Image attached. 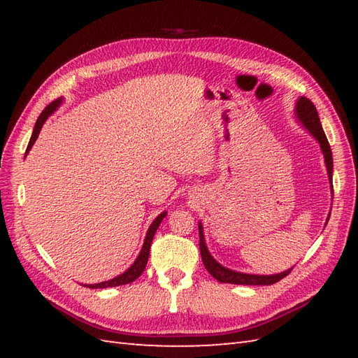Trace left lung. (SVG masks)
Instances as JSON below:
<instances>
[{
    "label": "left lung",
    "instance_id": "obj_1",
    "mask_svg": "<svg viewBox=\"0 0 358 358\" xmlns=\"http://www.w3.org/2000/svg\"><path fill=\"white\" fill-rule=\"evenodd\" d=\"M295 113H296V118L301 121V124L308 129L309 134L313 135L318 143H320V148H322L323 157H324V163H326V171H328L329 183L332 187V163H334L332 152H331L328 138H326V135L323 132L320 118H318V113H317L314 103L308 100V98H305V96L299 98V101H296V104H295ZM328 220H329V217H328ZM199 232H200V252H201V260H203L204 268L208 269V272L212 277L218 281H222V283L249 285V286L250 285H254V286L273 285V283H277V281H280L281 278H285L287 273L292 271V268H291L281 273H273V275H254V273H243V272L227 269V268H224V266L220 264L208 250L206 241H204L201 223H199Z\"/></svg>",
    "mask_w": 358,
    "mask_h": 358
}]
</instances>
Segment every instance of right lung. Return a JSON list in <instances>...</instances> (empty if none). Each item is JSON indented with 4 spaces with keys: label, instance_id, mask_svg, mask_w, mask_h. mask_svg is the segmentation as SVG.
Segmentation results:
<instances>
[{
    "label": "right lung",
    "instance_id": "right-lung-1",
    "mask_svg": "<svg viewBox=\"0 0 358 358\" xmlns=\"http://www.w3.org/2000/svg\"><path fill=\"white\" fill-rule=\"evenodd\" d=\"M62 103H63L62 98H58V100L52 101V103L48 106V108H45V109L40 113V117H38L36 123H35L32 136H30V141H29V144H27L26 155L29 154V150L32 149L34 143H35L36 138H38V135H40V131H41V127H43V124H44V121L48 120V118L52 115V113L58 109V106L62 104ZM164 217H166V212H163V214H159V215L154 220V223H152V224L149 226L148 234H146V238H144L143 248H141V250H140V255L136 257V260L134 262V264L131 266V268H129L126 272L120 273V275L115 277V278L108 280V281H101V283H96V285H86V286L90 287V289H104V287H113V286H121V285L132 283V281H135L136 278H138V277L141 275V273H143L144 268H146V264H148V258H149V252H150L152 238H154V235H155V232H157V229H158V226H159V223L163 222Z\"/></svg>",
    "mask_w": 358,
    "mask_h": 358
}]
</instances>
